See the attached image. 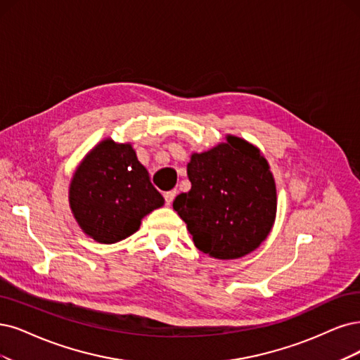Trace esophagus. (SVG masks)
Masks as SVG:
<instances>
[{"label": "esophagus", "mask_w": 360, "mask_h": 360, "mask_svg": "<svg viewBox=\"0 0 360 360\" xmlns=\"http://www.w3.org/2000/svg\"><path fill=\"white\" fill-rule=\"evenodd\" d=\"M175 197H176V190H172V191L165 193V202H166V205L170 206L172 202H173V198H175Z\"/></svg>", "instance_id": "1"}]
</instances>
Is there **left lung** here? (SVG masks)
Listing matches in <instances>:
<instances>
[{"mask_svg": "<svg viewBox=\"0 0 360 360\" xmlns=\"http://www.w3.org/2000/svg\"><path fill=\"white\" fill-rule=\"evenodd\" d=\"M191 190L179 194L173 209L212 258L236 259L255 250L276 219V184L257 146L233 135L187 165Z\"/></svg>", "mask_w": 360, "mask_h": 360, "instance_id": "obj_1", "label": "left lung"}]
</instances>
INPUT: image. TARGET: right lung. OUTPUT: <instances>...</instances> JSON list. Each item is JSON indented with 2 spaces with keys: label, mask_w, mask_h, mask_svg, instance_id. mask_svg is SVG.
<instances>
[{
  "label": "right lung",
  "mask_w": 360,
  "mask_h": 360,
  "mask_svg": "<svg viewBox=\"0 0 360 360\" xmlns=\"http://www.w3.org/2000/svg\"><path fill=\"white\" fill-rule=\"evenodd\" d=\"M165 198L130 143L103 139L79 163L70 185L72 215L93 240L111 245L136 233Z\"/></svg>",
  "instance_id": "1"
}]
</instances>
